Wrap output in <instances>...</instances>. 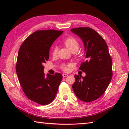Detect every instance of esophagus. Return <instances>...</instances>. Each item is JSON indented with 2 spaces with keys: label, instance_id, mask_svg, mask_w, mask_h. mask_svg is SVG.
Returning <instances> with one entry per match:
<instances>
[{
  "label": "esophagus",
  "instance_id": "obj_1",
  "mask_svg": "<svg viewBox=\"0 0 129 129\" xmlns=\"http://www.w3.org/2000/svg\"><path fill=\"white\" fill-rule=\"evenodd\" d=\"M68 76V75L67 74H62V77L63 78H65V77H67V76Z\"/></svg>",
  "mask_w": 129,
  "mask_h": 129
}]
</instances>
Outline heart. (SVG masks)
<instances>
[{
    "instance_id": "b5f03b06",
    "label": "heart",
    "mask_w": 129,
    "mask_h": 129,
    "mask_svg": "<svg viewBox=\"0 0 129 129\" xmlns=\"http://www.w3.org/2000/svg\"><path fill=\"white\" fill-rule=\"evenodd\" d=\"M64 44L66 46V47L69 49V50L72 51L73 50H76L77 51L79 47V44L78 42L76 39L73 37H68L65 39L64 41ZM57 53V49L56 46H54L53 48L51 51V53L53 54V55H55ZM62 69L67 71L68 70V68L67 65L62 64L61 66Z\"/></svg>"
}]
</instances>
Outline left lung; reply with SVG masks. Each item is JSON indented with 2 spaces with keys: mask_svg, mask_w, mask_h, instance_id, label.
<instances>
[{
  "mask_svg": "<svg viewBox=\"0 0 129 129\" xmlns=\"http://www.w3.org/2000/svg\"><path fill=\"white\" fill-rule=\"evenodd\" d=\"M84 44L85 58L79 69L86 76L75 75L72 87L76 96L84 102L98 99L105 92L113 76L112 59L105 41L94 30L87 27L70 30Z\"/></svg>",
  "mask_w": 129,
  "mask_h": 129,
  "instance_id": "left-lung-1",
  "label": "left lung"
}]
</instances>
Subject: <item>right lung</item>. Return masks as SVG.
Segmentation results:
<instances>
[{
	"label": "right lung",
	"instance_id": "add662e5",
	"mask_svg": "<svg viewBox=\"0 0 129 129\" xmlns=\"http://www.w3.org/2000/svg\"><path fill=\"white\" fill-rule=\"evenodd\" d=\"M62 31L38 30L24 40L19 50L16 72L27 97L40 105H48L54 99L62 76L44 73V63L49 59L51 45Z\"/></svg>",
	"mask_w": 129,
	"mask_h": 129
}]
</instances>
